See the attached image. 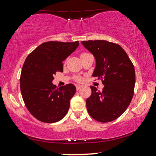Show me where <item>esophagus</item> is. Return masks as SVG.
<instances>
[{
    "mask_svg": "<svg viewBox=\"0 0 156 156\" xmlns=\"http://www.w3.org/2000/svg\"><path fill=\"white\" fill-rule=\"evenodd\" d=\"M82 87H83V86H81V85H77V86H76V89H77V91H78V90H79L80 89H81Z\"/></svg>",
    "mask_w": 156,
    "mask_h": 156,
    "instance_id": "1",
    "label": "esophagus"
}]
</instances>
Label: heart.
<instances>
[{"label": "heart", "instance_id": "1", "mask_svg": "<svg viewBox=\"0 0 156 156\" xmlns=\"http://www.w3.org/2000/svg\"><path fill=\"white\" fill-rule=\"evenodd\" d=\"M89 54V53H86V52H83V53L80 54V56H83V55H84V54ZM82 79H83V78H82L81 76H76V77H75V80H76V81H78V82H80L82 80Z\"/></svg>", "mask_w": 156, "mask_h": 156}]
</instances>
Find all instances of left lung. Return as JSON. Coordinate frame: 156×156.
<instances>
[{
    "label": "left lung",
    "mask_w": 156,
    "mask_h": 156,
    "mask_svg": "<svg viewBox=\"0 0 156 156\" xmlns=\"http://www.w3.org/2000/svg\"><path fill=\"white\" fill-rule=\"evenodd\" d=\"M81 43L96 59L93 77L102 80L104 85L101 91L90 86L91 94L86 99L88 112L99 122L114 121L125 112L134 95V65L119 44L103 40Z\"/></svg>",
    "instance_id": "1"
}]
</instances>
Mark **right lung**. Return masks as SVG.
Wrapping results in <instances>:
<instances>
[{
  "mask_svg": "<svg viewBox=\"0 0 156 156\" xmlns=\"http://www.w3.org/2000/svg\"><path fill=\"white\" fill-rule=\"evenodd\" d=\"M78 42H45L26 58L20 76V90L26 108L38 121L55 123L68 111L76 86L69 83L57 88L52 80L56 73L63 72L62 61L76 49Z\"/></svg>",
  "mask_w": 156,
  "mask_h": 156,
  "instance_id": "obj_1",
  "label": "right lung"
}]
</instances>
